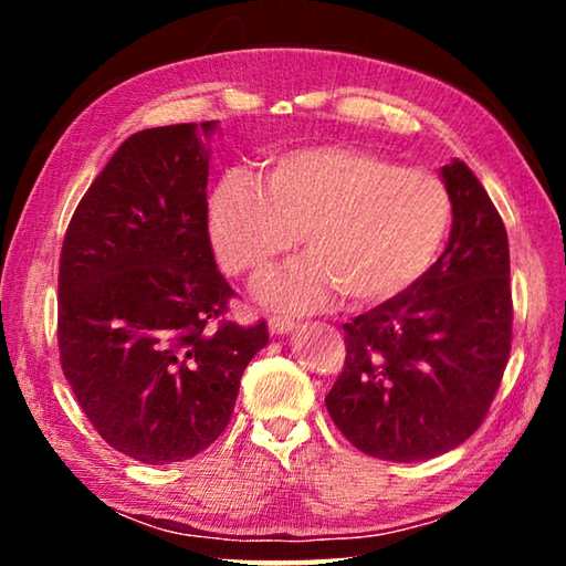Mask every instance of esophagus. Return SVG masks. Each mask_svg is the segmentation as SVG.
<instances>
[{
  "instance_id": "34e87169",
  "label": "esophagus",
  "mask_w": 566,
  "mask_h": 566,
  "mask_svg": "<svg viewBox=\"0 0 566 566\" xmlns=\"http://www.w3.org/2000/svg\"><path fill=\"white\" fill-rule=\"evenodd\" d=\"M294 329V319L290 317H270V332L272 334H284Z\"/></svg>"
}]
</instances>
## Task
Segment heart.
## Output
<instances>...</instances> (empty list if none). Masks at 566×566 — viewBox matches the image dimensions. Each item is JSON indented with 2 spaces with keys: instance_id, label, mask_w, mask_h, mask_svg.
I'll use <instances>...</instances> for the list:
<instances>
[{
  "instance_id": "1",
  "label": "heart",
  "mask_w": 566,
  "mask_h": 566,
  "mask_svg": "<svg viewBox=\"0 0 566 566\" xmlns=\"http://www.w3.org/2000/svg\"><path fill=\"white\" fill-rule=\"evenodd\" d=\"M452 222L442 179L361 147H300L264 181L227 175L209 199V234L229 274L264 282L302 242L304 260L270 286L286 310L389 302L429 270Z\"/></svg>"
}]
</instances>
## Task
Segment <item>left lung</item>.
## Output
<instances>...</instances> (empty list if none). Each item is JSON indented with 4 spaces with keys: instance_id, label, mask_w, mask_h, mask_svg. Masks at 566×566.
I'll return each mask as SVG.
<instances>
[{
    "instance_id": "1",
    "label": "left lung",
    "mask_w": 566,
    "mask_h": 566,
    "mask_svg": "<svg viewBox=\"0 0 566 566\" xmlns=\"http://www.w3.org/2000/svg\"><path fill=\"white\" fill-rule=\"evenodd\" d=\"M442 179L452 197L447 249L405 292L344 324L347 357L324 399L339 432L387 462L432 459L472 437L512 349L502 217L464 161Z\"/></svg>"
}]
</instances>
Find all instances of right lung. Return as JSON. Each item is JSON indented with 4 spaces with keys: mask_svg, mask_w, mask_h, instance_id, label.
I'll return each instance as SVG.
<instances>
[{
    "mask_svg": "<svg viewBox=\"0 0 566 566\" xmlns=\"http://www.w3.org/2000/svg\"><path fill=\"white\" fill-rule=\"evenodd\" d=\"M207 177L195 124L132 134L76 205L62 244V371L104 442L145 464L212 444L270 339L264 319H224L237 294L209 242Z\"/></svg>",
    "mask_w": 566,
    "mask_h": 566,
    "instance_id": "add662e5",
    "label": "right lung"
}]
</instances>
